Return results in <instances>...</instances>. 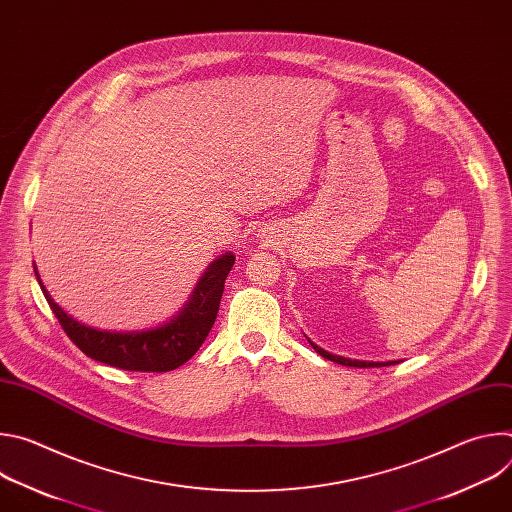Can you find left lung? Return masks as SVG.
Listing matches in <instances>:
<instances>
[{
    "mask_svg": "<svg viewBox=\"0 0 512 512\" xmlns=\"http://www.w3.org/2000/svg\"><path fill=\"white\" fill-rule=\"evenodd\" d=\"M310 344L314 346V350H316L320 356H324V358H328V360H332V362L344 364V367H354V369H369V367H391V364H397V360H389V362H367V360H350V358H344V356H338V354H330V352H326L324 348L316 346L314 342H310Z\"/></svg>",
    "mask_w": 512,
    "mask_h": 512,
    "instance_id": "8db88e82",
    "label": "left lung"
}]
</instances>
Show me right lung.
Here are the masks:
<instances>
[{"label": "right lung", "instance_id": "obj_1", "mask_svg": "<svg viewBox=\"0 0 512 512\" xmlns=\"http://www.w3.org/2000/svg\"><path fill=\"white\" fill-rule=\"evenodd\" d=\"M233 263V253L212 261L198 281L186 308L172 322L143 332H107L77 322L50 298L36 267L34 273L62 330L87 356L123 371L168 373L182 367L206 340L216 320L218 306H221L225 279L233 269Z\"/></svg>", "mask_w": 512, "mask_h": 512}]
</instances>
